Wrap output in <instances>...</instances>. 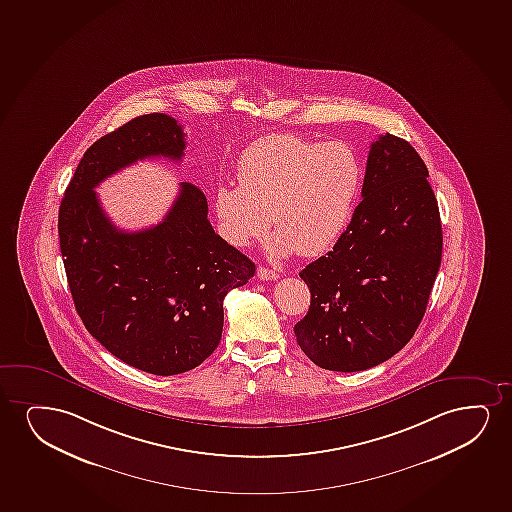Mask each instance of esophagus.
I'll return each mask as SVG.
<instances>
[{
  "mask_svg": "<svg viewBox=\"0 0 512 512\" xmlns=\"http://www.w3.org/2000/svg\"><path fill=\"white\" fill-rule=\"evenodd\" d=\"M257 274H259V278L262 281H274V279L279 278L278 273H274L273 269H267V267H259Z\"/></svg>",
  "mask_w": 512,
  "mask_h": 512,
  "instance_id": "1",
  "label": "esophagus"
}]
</instances>
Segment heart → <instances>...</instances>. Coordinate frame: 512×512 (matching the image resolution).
<instances>
[{"instance_id":"heart-1","label":"heart","mask_w":512,"mask_h":512,"mask_svg":"<svg viewBox=\"0 0 512 512\" xmlns=\"http://www.w3.org/2000/svg\"><path fill=\"white\" fill-rule=\"evenodd\" d=\"M238 186L215 191L222 233L252 245L273 224L267 252L283 259L318 257L346 231L363 179L358 154L342 140L319 142L293 133L253 140L236 163Z\"/></svg>"}]
</instances>
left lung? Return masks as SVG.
Returning <instances> with one entry per match:
<instances>
[{
	"label": "left lung",
	"instance_id": "8db88e82",
	"mask_svg": "<svg viewBox=\"0 0 512 512\" xmlns=\"http://www.w3.org/2000/svg\"><path fill=\"white\" fill-rule=\"evenodd\" d=\"M429 172L405 139L380 135L366 160L363 200L344 234L300 271L311 292L293 328L314 365L361 372L410 342L436 281L443 233Z\"/></svg>",
	"mask_w": 512,
	"mask_h": 512
}]
</instances>
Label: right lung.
<instances>
[{"mask_svg":"<svg viewBox=\"0 0 512 512\" xmlns=\"http://www.w3.org/2000/svg\"><path fill=\"white\" fill-rule=\"evenodd\" d=\"M184 132L163 113L144 114L93 142L59 208L60 253L74 307L92 337L123 363L153 375L201 365L224 326V297L255 264L213 231L206 196L180 182L160 224L121 231L93 191L146 158L182 160Z\"/></svg>","mask_w":512,"mask_h":512,"instance_id":"right-lung-1","label":"right lung"}]
</instances>
